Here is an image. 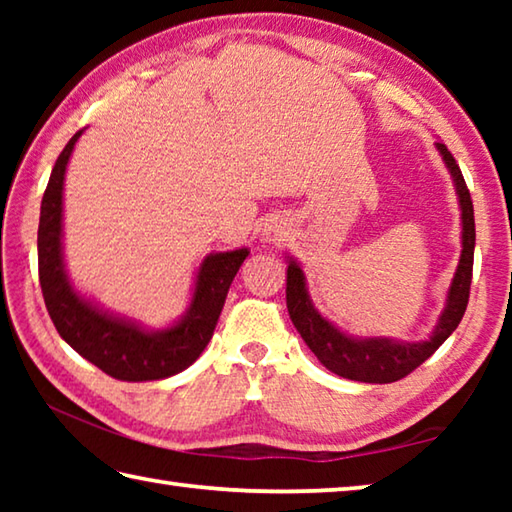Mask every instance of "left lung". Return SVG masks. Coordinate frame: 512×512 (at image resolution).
Instances as JSON below:
<instances>
[{"label":"left lung","instance_id":"left-lung-1","mask_svg":"<svg viewBox=\"0 0 512 512\" xmlns=\"http://www.w3.org/2000/svg\"><path fill=\"white\" fill-rule=\"evenodd\" d=\"M436 149L443 155L449 173L454 178L458 205H461L463 221V250L458 259L452 287L447 291V302L443 314L438 318V325L433 329L427 341L406 343L375 336V339H354V336L341 332L327 318L318 314V309L311 302L307 293L305 273H302L296 259H289L287 268V309L293 325L302 336V341L309 345V350L316 354L318 361L334 375L366 381V384H391L409 375L420 363L427 361L449 334L454 332L465 314L467 300H470L472 284V264H474V207L470 198V189L465 185V178L454 155L447 151L443 142H436Z\"/></svg>","mask_w":512,"mask_h":512}]
</instances>
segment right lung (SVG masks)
<instances>
[{"label": "right lung", "instance_id": "right-lung-1", "mask_svg": "<svg viewBox=\"0 0 512 512\" xmlns=\"http://www.w3.org/2000/svg\"><path fill=\"white\" fill-rule=\"evenodd\" d=\"M81 133H76L58 155L40 205L38 273L49 316L63 341L110 377L153 381L178 375L192 366L210 343L230 284L250 250L207 255L198 266L187 314L167 329L149 332L133 320L112 316L92 305L69 284L63 259L65 169Z\"/></svg>", "mask_w": 512, "mask_h": 512}]
</instances>
